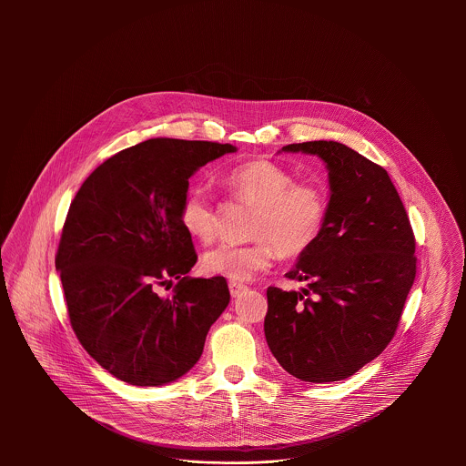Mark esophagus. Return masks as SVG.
<instances>
[{"mask_svg":"<svg viewBox=\"0 0 466 466\" xmlns=\"http://www.w3.org/2000/svg\"><path fill=\"white\" fill-rule=\"evenodd\" d=\"M244 290H248V287L244 283H238V281H229V292L233 298H238Z\"/></svg>","mask_w":466,"mask_h":466,"instance_id":"obj_1","label":"esophagus"}]
</instances>
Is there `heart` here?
I'll return each mask as SVG.
<instances>
[{
  "label": "heart",
  "instance_id": "heart-1",
  "mask_svg": "<svg viewBox=\"0 0 466 466\" xmlns=\"http://www.w3.org/2000/svg\"><path fill=\"white\" fill-rule=\"evenodd\" d=\"M296 176L267 159H253L233 168L224 185L237 202L255 208L251 244H220L202 257L208 274L233 281L251 279L267 270L281 253L287 258L305 255L323 235L330 198L321 181L296 183ZM179 220L188 235L204 244L218 233L213 200L202 190H190L179 206Z\"/></svg>",
  "mask_w": 466,
  "mask_h": 466
}]
</instances>
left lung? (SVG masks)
Instances as JSON below:
<instances>
[{"mask_svg":"<svg viewBox=\"0 0 466 466\" xmlns=\"http://www.w3.org/2000/svg\"><path fill=\"white\" fill-rule=\"evenodd\" d=\"M283 150L319 156L332 194L323 235L285 274L307 287L267 289V344L292 377L337 382L395 337L416 276V240L380 165L337 141L290 143Z\"/></svg>","mask_w":466,"mask_h":466,"instance_id":"1","label":"left lung"}]
</instances>
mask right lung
<instances>
[{"mask_svg":"<svg viewBox=\"0 0 466 466\" xmlns=\"http://www.w3.org/2000/svg\"><path fill=\"white\" fill-rule=\"evenodd\" d=\"M229 143L152 137L96 167L67 209L56 268L84 350L131 386H163L199 360L229 303L222 276L188 278L198 262L179 206L194 172ZM178 279L170 297L158 290Z\"/></svg>","mask_w":466,"mask_h":466,"instance_id":"obj_1","label":"right lung"}]
</instances>
